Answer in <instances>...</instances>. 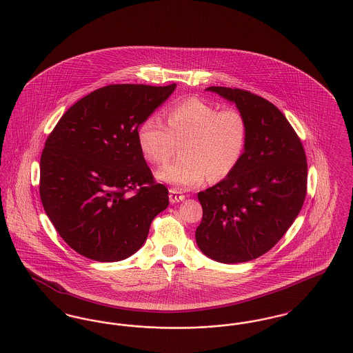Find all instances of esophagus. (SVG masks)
<instances>
[{
	"label": "esophagus",
	"mask_w": 353,
	"mask_h": 353,
	"mask_svg": "<svg viewBox=\"0 0 353 353\" xmlns=\"http://www.w3.org/2000/svg\"><path fill=\"white\" fill-rule=\"evenodd\" d=\"M185 199V196L180 192L179 190H169V200L172 204H176V203H180Z\"/></svg>",
	"instance_id": "obj_1"
}]
</instances>
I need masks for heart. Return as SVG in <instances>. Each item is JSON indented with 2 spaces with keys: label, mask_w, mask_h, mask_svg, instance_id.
<instances>
[{
  "label": "heart",
  "mask_w": 353,
  "mask_h": 353,
  "mask_svg": "<svg viewBox=\"0 0 353 353\" xmlns=\"http://www.w3.org/2000/svg\"><path fill=\"white\" fill-rule=\"evenodd\" d=\"M168 126L157 117L145 118L137 129L141 153L150 163L168 161L177 143H184V159L166 163L156 179L181 190L231 174L243 159L248 123L236 109L219 110L215 105L190 98L168 111Z\"/></svg>",
  "instance_id": "b5f03b06"
}]
</instances>
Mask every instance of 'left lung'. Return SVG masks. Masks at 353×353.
Wrapping results in <instances>:
<instances>
[{"label":"left lung","mask_w":353,"mask_h":353,"mask_svg":"<svg viewBox=\"0 0 353 353\" xmlns=\"http://www.w3.org/2000/svg\"><path fill=\"white\" fill-rule=\"evenodd\" d=\"M235 103L248 123L243 159L214 187L199 192L201 252L220 263L266 254L299 216L306 196L303 146L286 117L269 101L239 88L208 87Z\"/></svg>","instance_id":"left-lung-1"}]
</instances>
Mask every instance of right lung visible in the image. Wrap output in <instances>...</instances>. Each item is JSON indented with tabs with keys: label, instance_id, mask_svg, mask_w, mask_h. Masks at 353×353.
I'll return each instance as SVG.
<instances>
[{
	"label": "right lung",
	"instance_id": "obj_1",
	"mask_svg": "<svg viewBox=\"0 0 353 353\" xmlns=\"http://www.w3.org/2000/svg\"><path fill=\"white\" fill-rule=\"evenodd\" d=\"M174 90V83L102 87L67 110L47 138L41 203L63 241L83 256H132L168 207V190L153 183L137 129Z\"/></svg>",
	"mask_w": 353,
	"mask_h": 353
}]
</instances>
